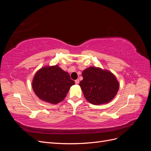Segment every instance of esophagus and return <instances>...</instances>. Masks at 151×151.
I'll list each match as a JSON object with an SVG mask.
<instances>
[{"instance_id":"obj_1","label":"esophagus","mask_w":151,"mask_h":151,"mask_svg":"<svg viewBox=\"0 0 151 151\" xmlns=\"http://www.w3.org/2000/svg\"><path fill=\"white\" fill-rule=\"evenodd\" d=\"M75 83H76V84H78L79 83V79H76V80L75 81Z\"/></svg>"}]
</instances>
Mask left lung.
Here are the masks:
<instances>
[{"label":"left lung","mask_w":151,"mask_h":151,"mask_svg":"<svg viewBox=\"0 0 151 151\" xmlns=\"http://www.w3.org/2000/svg\"><path fill=\"white\" fill-rule=\"evenodd\" d=\"M79 86L86 100L93 104H106L115 98L119 83L111 72L90 67L83 72Z\"/></svg>","instance_id":"8db88e82"}]
</instances>
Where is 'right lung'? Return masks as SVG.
<instances>
[{"mask_svg": "<svg viewBox=\"0 0 151 151\" xmlns=\"http://www.w3.org/2000/svg\"><path fill=\"white\" fill-rule=\"evenodd\" d=\"M74 84L69 74L56 65L44 67L36 72L32 88L41 100L55 104L65 99L70 88Z\"/></svg>", "mask_w": 151, "mask_h": 151, "instance_id": "add662e5", "label": "right lung"}]
</instances>
